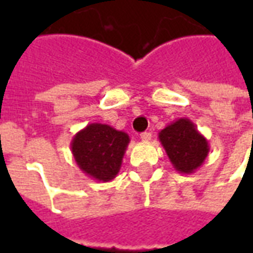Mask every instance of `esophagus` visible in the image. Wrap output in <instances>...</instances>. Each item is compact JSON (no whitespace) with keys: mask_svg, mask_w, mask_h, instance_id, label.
<instances>
[{"mask_svg":"<svg viewBox=\"0 0 253 253\" xmlns=\"http://www.w3.org/2000/svg\"><path fill=\"white\" fill-rule=\"evenodd\" d=\"M139 137H141V139H142L143 142H148V141H150V138H152V134L148 131H145V132H142Z\"/></svg>","mask_w":253,"mask_h":253,"instance_id":"1","label":"esophagus"}]
</instances>
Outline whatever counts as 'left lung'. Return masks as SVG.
Returning a JSON list of instances; mask_svg holds the SVG:
<instances>
[{
    "instance_id": "8db88e82",
    "label": "left lung",
    "mask_w": 253,
    "mask_h": 253,
    "mask_svg": "<svg viewBox=\"0 0 253 253\" xmlns=\"http://www.w3.org/2000/svg\"><path fill=\"white\" fill-rule=\"evenodd\" d=\"M169 161L179 173L191 175L201 167L207 154L209 142L188 118H179L159 132Z\"/></svg>"
}]
</instances>
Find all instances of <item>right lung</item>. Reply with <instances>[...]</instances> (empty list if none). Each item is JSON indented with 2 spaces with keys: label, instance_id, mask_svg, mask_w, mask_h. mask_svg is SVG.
<instances>
[{
  "label": "right lung",
  "instance_id": "add662e5",
  "mask_svg": "<svg viewBox=\"0 0 253 253\" xmlns=\"http://www.w3.org/2000/svg\"><path fill=\"white\" fill-rule=\"evenodd\" d=\"M128 142L127 132L90 123L73 137L70 148L78 168L89 177L105 183L118 175Z\"/></svg>",
  "mask_w": 253,
  "mask_h": 253
}]
</instances>
